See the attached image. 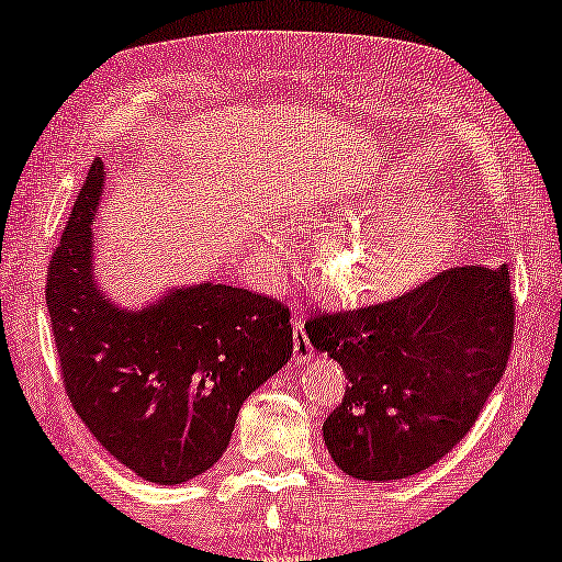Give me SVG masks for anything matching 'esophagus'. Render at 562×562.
<instances>
[{
  "label": "esophagus",
  "instance_id": "esophagus-1",
  "mask_svg": "<svg viewBox=\"0 0 562 562\" xmlns=\"http://www.w3.org/2000/svg\"><path fill=\"white\" fill-rule=\"evenodd\" d=\"M310 358H312V342L304 333L302 314L294 312V360H296V363H306Z\"/></svg>",
  "mask_w": 562,
  "mask_h": 562
}]
</instances>
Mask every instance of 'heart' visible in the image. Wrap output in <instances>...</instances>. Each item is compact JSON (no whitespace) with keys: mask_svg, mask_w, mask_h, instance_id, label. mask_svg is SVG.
I'll list each match as a JSON object with an SVG mask.
<instances>
[{"mask_svg":"<svg viewBox=\"0 0 562 562\" xmlns=\"http://www.w3.org/2000/svg\"><path fill=\"white\" fill-rule=\"evenodd\" d=\"M337 223L314 250V281L329 299L373 304L402 294L440 263L445 227L432 204H402L391 194H327L310 210ZM279 248V240L268 243Z\"/></svg>","mask_w":562,"mask_h":562,"instance_id":"heart-1","label":"heart"}]
</instances>
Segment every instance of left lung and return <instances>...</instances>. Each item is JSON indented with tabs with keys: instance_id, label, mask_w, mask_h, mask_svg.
Segmentation results:
<instances>
[{
	"instance_id": "obj_1",
	"label": "left lung",
	"mask_w": 562,
	"mask_h": 562,
	"mask_svg": "<svg viewBox=\"0 0 562 562\" xmlns=\"http://www.w3.org/2000/svg\"><path fill=\"white\" fill-rule=\"evenodd\" d=\"M509 268H450L409 294L306 322L348 389L322 425L335 465L389 483L435 465L479 419L514 340Z\"/></svg>"
}]
</instances>
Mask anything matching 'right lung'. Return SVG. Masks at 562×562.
Listing matches in <instances>:
<instances>
[{
    "mask_svg": "<svg viewBox=\"0 0 562 562\" xmlns=\"http://www.w3.org/2000/svg\"><path fill=\"white\" fill-rule=\"evenodd\" d=\"M106 171L89 168L48 266L60 373L89 432L143 481L176 486L217 463L240 406L294 352L276 299L199 281L122 306L97 281L94 227Z\"/></svg>",
    "mask_w": 562,
    "mask_h": 562,
    "instance_id": "1",
    "label": "right lung"
}]
</instances>
